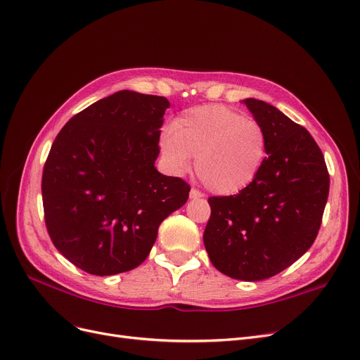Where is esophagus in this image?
<instances>
[{
    "label": "esophagus",
    "instance_id": "34e87169",
    "mask_svg": "<svg viewBox=\"0 0 360 360\" xmlns=\"http://www.w3.org/2000/svg\"><path fill=\"white\" fill-rule=\"evenodd\" d=\"M202 196H204V195L200 193L198 189H192V191H191V198H192V199H199V198H202Z\"/></svg>",
    "mask_w": 360,
    "mask_h": 360
}]
</instances>
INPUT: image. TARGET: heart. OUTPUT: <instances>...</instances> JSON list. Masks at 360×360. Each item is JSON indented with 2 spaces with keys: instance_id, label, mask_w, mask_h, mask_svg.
<instances>
[{
  "instance_id": "obj_1",
  "label": "heart",
  "mask_w": 360,
  "mask_h": 360,
  "mask_svg": "<svg viewBox=\"0 0 360 360\" xmlns=\"http://www.w3.org/2000/svg\"><path fill=\"white\" fill-rule=\"evenodd\" d=\"M160 146L168 167L180 174L191 167L205 188L217 195L247 189L260 174L267 156L263 125L224 105L183 110L161 134Z\"/></svg>"
}]
</instances>
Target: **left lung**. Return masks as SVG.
Segmentation results:
<instances>
[{
    "mask_svg": "<svg viewBox=\"0 0 360 360\" xmlns=\"http://www.w3.org/2000/svg\"><path fill=\"white\" fill-rule=\"evenodd\" d=\"M243 103L267 136V158L247 189L211 196L204 243L212 266L239 281L278 275L318 236L329 193L321 148L304 127L263 100Z\"/></svg>",
    "mask_w": 360,
    "mask_h": 360,
    "instance_id": "obj_1",
    "label": "left lung"
}]
</instances>
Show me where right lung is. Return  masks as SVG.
Segmentation results:
<instances>
[{"label":"right lung","mask_w":360,"mask_h":360,"mask_svg":"<svg viewBox=\"0 0 360 360\" xmlns=\"http://www.w3.org/2000/svg\"><path fill=\"white\" fill-rule=\"evenodd\" d=\"M161 96L122 90L72 117L42 171V205L54 247L81 270L109 276L146 260L158 227L191 186L155 168Z\"/></svg>","instance_id":"obj_1"}]
</instances>
